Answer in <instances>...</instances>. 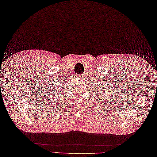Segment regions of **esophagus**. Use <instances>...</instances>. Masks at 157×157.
Segmentation results:
<instances>
[{
    "mask_svg": "<svg viewBox=\"0 0 157 157\" xmlns=\"http://www.w3.org/2000/svg\"><path fill=\"white\" fill-rule=\"evenodd\" d=\"M77 76H78V78H82H82H84L85 75H78Z\"/></svg>",
    "mask_w": 157,
    "mask_h": 157,
    "instance_id": "34e87169",
    "label": "esophagus"
}]
</instances>
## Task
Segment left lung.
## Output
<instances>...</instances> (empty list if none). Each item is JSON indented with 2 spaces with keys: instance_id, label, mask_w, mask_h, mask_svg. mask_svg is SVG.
I'll list each match as a JSON object with an SVG mask.
<instances>
[{
  "instance_id": "1",
  "label": "left lung",
  "mask_w": 157,
  "mask_h": 157,
  "mask_svg": "<svg viewBox=\"0 0 157 157\" xmlns=\"http://www.w3.org/2000/svg\"><path fill=\"white\" fill-rule=\"evenodd\" d=\"M94 90L96 91V92H95L96 95H102V97L106 98L107 96H108V94H110L108 89H106L105 87H102V86H101V87H100V86H98V87H95V89H94Z\"/></svg>"
}]
</instances>
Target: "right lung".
<instances>
[{
  "instance_id": "right-lung-1",
  "label": "right lung",
  "mask_w": 157,
  "mask_h": 157,
  "mask_svg": "<svg viewBox=\"0 0 157 157\" xmlns=\"http://www.w3.org/2000/svg\"><path fill=\"white\" fill-rule=\"evenodd\" d=\"M60 82H59V83ZM59 94V87L58 86H56V85H53V87H49V89H47V94H49V97L47 96L46 98H47V100H49L48 101H52V103L54 104H58L59 103V99L57 97V95ZM48 98H47V97Z\"/></svg>"
}]
</instances>
